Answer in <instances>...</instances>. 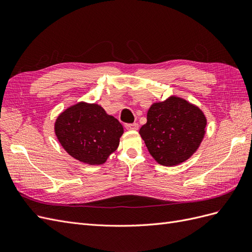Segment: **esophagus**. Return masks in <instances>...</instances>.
<instances>
[{
  "instance_id": "esophagus-1",
  "label": "esophagus",
  "mask_w": 252,
  "mask_h": 252,
  "mask_svg": "<svg viewBox=\"0 0 252 252\" xmlns=\"http://www.w3.org/2000/svg\"><path fill=\"white\" fill-rule=\"evenodd\" d=\"M125 127H126V129H128V130H138V129H139V124L138 123L126 124Z\"/></svg>"
}]
</instances>
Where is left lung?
<instances>
[{
  "label": "left lung",
  "instance_id": "left-lung-1",
  "mask_svg": "<svg viewBox=\"0 0 252 252\" xmlns=\"http://www.w3.org/2000/svg\"><path fill=\"white\" fill-rule=\"evenodd\" d=\"M207 120L197 106L171 95L154 103L147 112V123L140 129L149 154L164 166H177L200 147Z\"/></svg>",
  "mask_w": 252,
  "mask_h": 252
}]
</instances>
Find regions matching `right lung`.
<instances>
[{"label": "right lung", "mask_w": 252, "mask_h": 252, "mask_svg": "<svg viewBox=\"0 0 252 252\" xmlns=\"http://www.w3.org/2000/svg\"><path fill=\"white\" fill-rule=\"evenodd\" d=\"M55 132L68 155L82 163L101 165L117 150L124 128L102 106L79 102L57 118Z\"/></svg>", "instance_id": "1"}]
</instances>
